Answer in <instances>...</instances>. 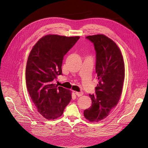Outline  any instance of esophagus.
<instances>
[{
    "mask_svg": "<svg viewBox=\"0 0 148 148\" xmlns=\"http://www.w3.org/2000/svg\"><path fill=\"white\" fill-rule=\"evenodd\" d=\"M75 94L78 97H81L83 95V93L82 92H75Z\"/></svg>",
    "mask_w": 148,
    "mask_h": 148,
    "instance_id": "obj_1",
    "label": "esophagus"
}]
</instances>
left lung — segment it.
Instances as JSON below:
<instances>
[{
  "label": "left lung",
  "instance_id": "left-lung-1",
  "mask_svg": "<svg viewBox=\"0 0 148 148\" xmlns=\"http://www.w3.org/2000/svg\"><path fill=\"white\" fill-rule=\"evenodd\" d=\"M96 53V73L99 84L95 95H90L92 105L84 110V117L99 122L109 115L122 95L125 79V65L119 48L112 40L103 34L88 36Z\"/></svg>",
  "mask_w": 148,
  "mask_h": 148
}]
</instances>
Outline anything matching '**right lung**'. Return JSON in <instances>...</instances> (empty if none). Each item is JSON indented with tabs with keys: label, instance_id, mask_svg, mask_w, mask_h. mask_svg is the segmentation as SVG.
<instances>
[{
	"label": "right lung",
	"instance_id": "add662e5",
	"mask_svg": "<svg viewBox=\"0 0 148 148\" xmlns=\"http://www.w3.org/2000/svg\"><path fill=\"white\" fill-rule=\"evenodd\" d=\"M79 39L47 35L29 53L25 72L26 87L38 112L46 119L60 117L71 99L69 90L52 83L57 75H62L64 57Z\"/></svg>",
	"mask_w": 148,
	"mask_h": 148
}]
</instances>
